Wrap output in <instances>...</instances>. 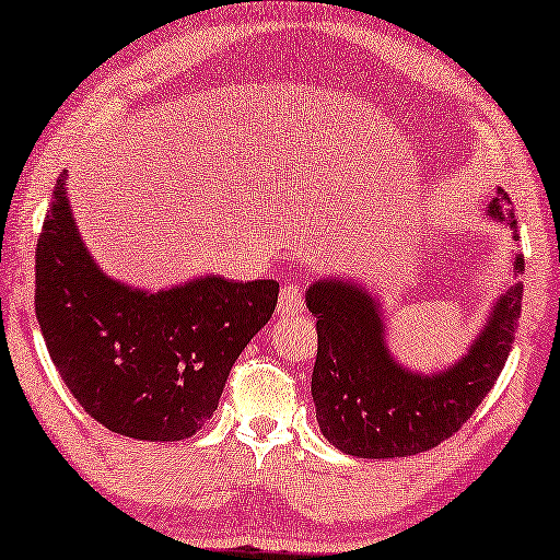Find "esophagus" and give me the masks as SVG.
I'll list each match as a JSON object with an SVG mask.
<instances>
[{"label": "esophagus", "mask_w": 560, "mask_h": 560, "mask_svg": "<svg viewBox=\"0 0 560 560\" xmlns=\"http://www.w3.org/2000/svg\"><path fill=\"white\" fill-rule=\"evenodd\" d=\"M303 290L298 285H285L280 292V300H278V315L282 320H292V317L303 315Z\"/></svg>", "instance_id": "1"}]
</instances>
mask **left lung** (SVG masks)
Listing matches in <instances>:
<instances>
[{"label":"left lung","mask_w":560,"mask_h":560,"mask_svg":"<svg viewBox=\"0 0 560 560\" xmlns=\"http://www.w3.org/2000/svg\"><path fill=\"white\" fill-rule=\"evenodd\" d=\"M488 218L515 235L511 197L498 187ZM526 262L513 255V275ZM523 285L495 300L466 355L438 373L402 368L385 342L381 300L352 280L323 278L305 292L317 317L313 400L320 433L358 458H406L458 433L493 388L518 330Z\"/></svg>","instance_id":"8db88e82"}]
</instances>
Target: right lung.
I'll return each mask as SVG.
<instances>
[{
    "mask_svg": "<svg viewBox=\"0 0 560 560\" xmlns=\"http://www.w3.org/2000/svg\"><path fill=\"white\" fill-rule=\"evenodd\" d=\"M59 175L37 240L34 310L51 363L112 433L172 443L218 410L240 352L278 305L275 280L220 275L148 292L109 278L84 247Z\"/></svg>",
    "mask_w": 560,
    "mask_h": 560,
    "instance_id": "add662e5",
    "label": "right lung"
}]
</instances>
